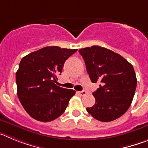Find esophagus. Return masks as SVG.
Segmentation results:
<instances>
[{
	"label": "esophagus",
	"instance_id": "1",
	"mask_svg": "<svg viewBox=\"0 0 148 148\" xmlns=\"http://www.w3.org/2000/svg\"><path fill=\"white\" fill-rule=\"evenodd\" d=\"M77 94H79V96H85L86 94V90H82V91H77Z\"/></svg>",
	"mask_w": 148,
	"mask_h": 148
}]
</instances>
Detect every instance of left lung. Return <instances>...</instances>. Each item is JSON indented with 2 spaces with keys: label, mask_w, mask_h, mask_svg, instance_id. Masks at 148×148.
Returning <instances> with one entry per match:
<instances>
[{
  "label": "left lung",
  "mask_w": 148,
  "mask_h": 148,
  "mask_svg": "<svg viewBox=\"0 0 148 148\" xmlns=\"http://www.w3.org/2000/svg\"><path fill=\"white\" fill-rule=\"evenodd\" d=\"M91 82H100L93 93L95 105L86 110L101 122H110L123 115L131 105L137 79L133 66L123 57L99 46L79 50Z\"/></svg>",
  "instance_id": "left-lung-1"
}]
</instances>
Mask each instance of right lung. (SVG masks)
I'll list each match as a JSON object with an SVG mask.
<instances>
[{"label":"right lung","mask_w":148,"mask_h":148,"mask_svg":"<svg viewBox=\"0 0 148 148\" xmlns=\"http://www.w3.org/2000/svg\"><path fill=\"white\" fill-rule=\"evenodd\" d=\"M77 49L48 46L25 56L16 72L18 97L33 119L54 120L66 110L75 90L58 86V75L66 60Z\"/></svg>","instance_id":"1"}]
</instances>
